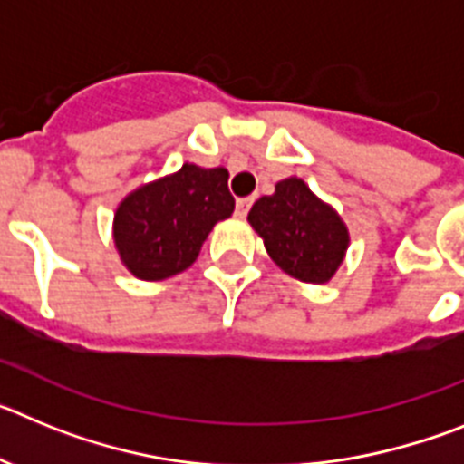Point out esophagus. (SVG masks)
Masks as SVG:
<instances>
[{"mask_svg": "<svg viewBox=\"0 0 464 464\" xmlns=\"http://www.w3.org/2000/svg\"><path fill=\"white\" fill-rule=\"evenodd\" d=\"M251 204V197H241V199H237V216H239V218H246V213H248Z\"/></svg>", "mask_w": 464, "mask_h": 464, "instance_id": "esophagus-1", "label": "esophagus"}]
</instances>
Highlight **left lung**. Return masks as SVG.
<instances>
[{"label":"left lung","mask_w":464,"mask_h":464,"mask_svg":"<svg viewBox=\"0 0 464 464\" xmlns=\"http://www.w3.org/2000/svg\"><path fill=\"white\" fill-rule=\"evenodd\" d=\"M248 220L272 260L299 281L325 283L342 265L346 227L299 179L276 183L274 195L253 204Z\"/></svg>","instance_id":"8db88e82"}]
</instances>
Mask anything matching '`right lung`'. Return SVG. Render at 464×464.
<instances>
[{
  "instance_id": "add662e5",
  "label": "right lung",
  "mask_w": 464,
  "mask_h": 464,
  "mask_svg": "<svg viewBox=\"0 0 464 464\" xmlns=\"http://www.w3.org/2000/svg\"><path fill=\"white\" fill-rule=\"evenodd\" d=\"M227 179L223 167L183 165L127 197L113 223L127 269L143 281H160L190 267L213 225L235 211Z\"/></svg>"
}]
</instances>
